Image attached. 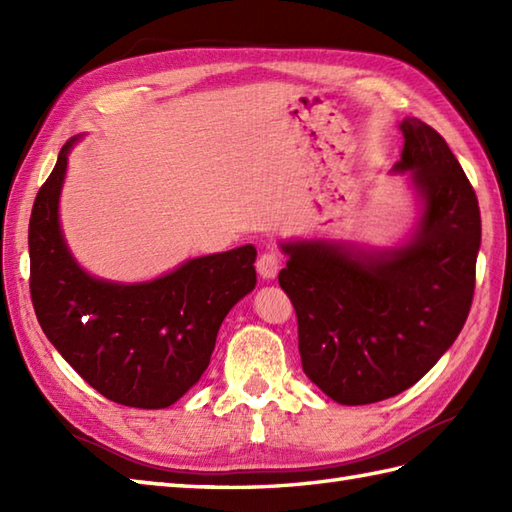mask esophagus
<instances>
[{"instance_id": "34e87169", "label": "esophagus", "mask_w": 512, "mask_h": 512, "mask_svg": "<svg viewBox=\"0 0 512 512\" xmlns=\"http://www.w3.org/2000/svg\"><path fill=\"white\" fill-rule=\"evenodd\" d=\"M257 273L262 279H275L279 273V255L273 253V250H266V253L259 255Z\"/></svg>"}]
</instances>
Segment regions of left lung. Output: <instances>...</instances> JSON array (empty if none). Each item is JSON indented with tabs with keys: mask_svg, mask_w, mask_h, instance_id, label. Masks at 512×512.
<instances>
[{
	"mask_svg": "<svg viewBox=\"0 0 512 512\" xmlns=\"http://www.w3.org/2000/svg\"><path fill=\"white\" fill-rule=\"evenodd\" d=\"M400 129L396 171H411L424 206L411 242L374 255L325 242L284 246L279 286L297 312L303 372L341 405L416 385L458 339L473 303L477 195L436 129L418 118Z\"/></svg>",
	"mask_w": 512,
	"mask_h": 512,
	"instance_id": "left-lung-1",
	"label": "left lung"
}]
</instances>
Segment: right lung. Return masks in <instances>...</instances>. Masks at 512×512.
<instances>
[{
  "mask_svg": "<svg viewBox=\"0 0 512 512\" xmlns=\"http://www.w3.org/2000/svg\"><path fill=\"white\" fill-rule=\"evenodd\" d=\"M76 138L59 151L28 226L30 297L43 334L85 383L118 405L165 409L209 367L217 330L257 284L255 246L191 259L147 284L83 273L63 242L59 193Z\"/></svg>",
  "mask_w": 512,
  "mask_h": 512,
  "instance_id": "1",
  "label": "right lung"
}]
</instances>
